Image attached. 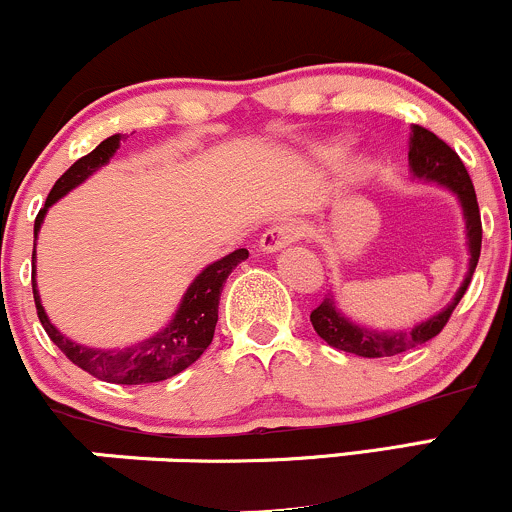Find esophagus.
<instances>
[{
  "mask_svg": "<svg viewBox=\"0 0 512 512\" xmlns=\"http://www.w3.org/2000/svg\"><path fill=\"white\" fill-rule=\"evenodd\" d=\"M301 236H303V226L298 221L289 219V221L274 223V226H269L267 231L262 233L260 248L264 252H276V250L286 248V245L296 243Z\"/></svg>",
  "mask_w": 512,
  "mask_h": 512,
  "instance_id": "1",
  "label": "esophagus"
}]
</instances>
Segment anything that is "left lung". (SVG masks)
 Masks as SVG:
<instances>
[{"label":"left lung","mask_w":512,"mask_h":512,"mask_svg":"<svg viewBox=\"0 0 512 512\" xmlns=\"http://www.w3.org/2000/svg\"><path fill=\"white\" fill-rule=\"evenodd\" d=\"M409 163L414 170L416 178H426L440 185L450 187L457 197H460L464 209V221H467V238H469V272L464 276L460 291H457L455 301H452L443 313L431 317L428 322H421L411 332H370L363 327L351 325L342 313H337L332 298H325L317 308L310 313V322H313L315 332L325 339L334 349L346 351V354H356L363 358H385L397 356L404 351L414 349V346L426 344L436 334L443 332L448 325L452 310L462 301L464 291H467L469 281H472L474 269H477L479 255H481V214L477 204V192H474L472 178H469L467 168H464L462 158L450 149L443 139L436 137L431 129L414 125V134H411L409 144Z\"/></svg>","instance_id":"obj_1"}]
</instances>
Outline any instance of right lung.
Instances as JSON below:
<instances>
[{
    "label": "right lung",
    "mask_w": 512,
    "mask_h": 512,
    "mask_svg": "<svg viewBox=\"0 0 512 512\" xmlns=\"http://www.w3.org/2000/svg\"><path fill=\"white\" fill-rule=\"evenodd\" d=\"M117 146H120V134H113V137H108L105 142L98 144L91 154L81 156L79 161L55 182L48 199H45V207L38 211V216H35L33 236H38L40 223H43L48 207H52L62 195H67V192L79 185V182H84L93 170H98L103 163H108L110 156L117 151ZM245 257H248V250L240 248L223 257V260L209 264V267L190 284L185 298H182L178 313L170 320L166 330L154 334V337L146 339L142 344L129 346V349H86V346L69 342L67 337H62V334L50 325L48 315H45L43 305H40V296L38 291H35L33 281L35 310H38L40 325L48 332L52 342L57 344V349H60L74 366L86 370L93 378L115 385L161 383V380L173 378V375L190 368L211 344L216 330V320H219V298L223 284H226L228 274H231L233 269L238 267V262H243Z\"/></svg>",
    "instance_id": "add662e5"
}]
</instances>
